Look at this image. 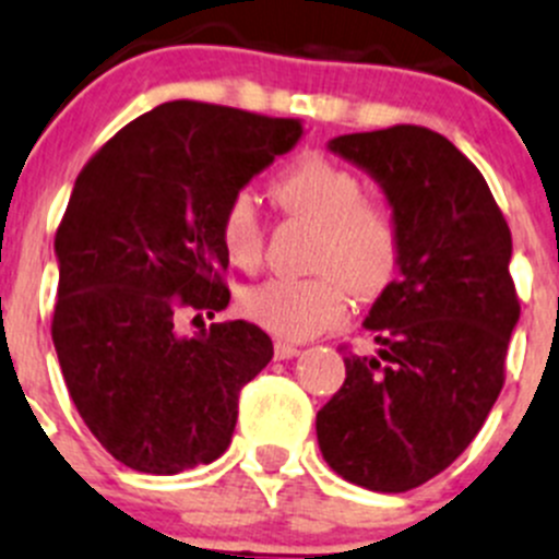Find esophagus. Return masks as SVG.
<instances>
[{"label": "esophagus", "mask_w": 559, "mask_h": 559, "mask_svg": "<svg viewBox=\"0 0 559 559\" xmlns=\"http://www.w3.org/2000/svg\"><path fill=\"white\" fill-rule=\"evenodd\" d=\"M297 353H300V347L292 342H284V338H278L275 342V358H281V361H286V358H295Z\"/></svg>", "instance_id": "1"}]
</instances>
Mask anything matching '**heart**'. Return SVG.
Here are the masks:
<instances>
[{"instance_id": "1", "label": "heart", "mask_w": 559, "mask_h": 559, "mask_svg": "<svg viewBox=\"0 0 559 559\" xmlns=\"http://www.w3.org/2000/svg\"><path fill=\"white\" fill-rule=\"evenodd\" d=\"M273 201L317 226L311 278H270L242 292L245 317L284 338H311L347 320L350 292L374 297L397 275L403 237L394 209L364 198L350 168L322 154H306L273 181ZM226 259L255 270L264 253V228L248 192L226 203L221 217Z\"/></svg>"}]
</instances>
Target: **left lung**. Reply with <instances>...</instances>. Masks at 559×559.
<instances>
[{"label":"left lung","mask_w":559,"mask_h":559,"mask_svg":"<svg viewBox=\"0 0 559 559\" xmlns=\"http://www.w3.org/2000/svg\"><path fill=\"white\" fill-rule=\"evenodd\" d=\"M328 151L372 176L403 237L397 281L369 309L374 356H347L317 414L322 457L347 483L403 493L474 441L519 325L513 239L483 174L425 127L342 134Z\"/></svg>","instance_id":"8db88e82"}]
</instances>
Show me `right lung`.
Segmentation results:
<instances>
[{
	"instance_id": "obj_1",
	"label": "right lung",
	"mask_w": 559,
	"mask_h": 559,
	"mask_svg": "<svg viewBox=\"0 0 559 559\" xmlns=\"http://www.w3.org/2000/svg\"><path fill=\"white\" fill-rule=\"evenodd\" d=\"M300 138L292 118L168 102L76 176L51 338L76 411L123 466L179 474L231 444L239 391L273 342L245 320L181 333L179 311L226 309L223 209Z\"/></svg>"
}]
</instances>
